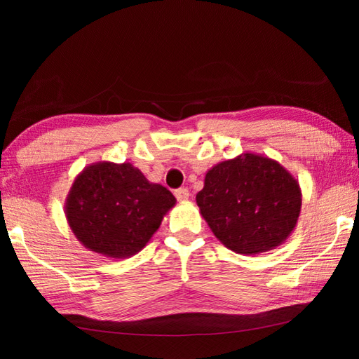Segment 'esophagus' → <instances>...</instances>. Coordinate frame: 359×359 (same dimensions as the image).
Returning a JSON list of instances; mask_svg holds the SVG:
<instances>
[{
	"label": "esophagus",
	"mask_w": 359,
	"mask_h": 359,
	"mask_svg": "<svg viewBox=\"0 0 359 359\" xmlns=\"http://www.w3.org/2000/svg\"><path fill=\"white\" fill-rule=\"evenodd\" d=\"M174 196H175V199H177V201L184 202V201H188V197H189V191H188L187 188H180V189H175Z\"/></svg>",
	"instance_id": "34e87169"
}]
</instances>
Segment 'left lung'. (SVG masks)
Masks as SVG:
<instances>
[{
    "mask_svg": "<svg viewBox=\"0 0 359 359\" xmlns=\"http://www.w3.org/2000/svg\"><path fill=\"white\" fill-rule=\"evenodd\" d=\"M196 202L226 248L255 256L290 238L301 215L302 193L278 160L247 151L208 170Z\"/></svg>",
    "mask_w": 359,
    "mask_h": 359,
    "instance_id": "8db88e82",
    "label": "left lung"
}]
</instances>
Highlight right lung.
Masks as SVG:
<instances>
[{"instance_id": "add662e5", "label": "right lung", "mask_w": 359, "mask_h": 359, "mask_svg": "<svg viewBox=\"0 0 359 359\" xmlns=\"http://www.w3.org/2000/svg\"><path fill=\"white\" fill-rule=\"evenodd\" d=\"M174 205L171 191L152 184L139 168L103 160L77 174L65 215L83 247L125 259L144 248Z\"/></svg>"}]
</instances>
